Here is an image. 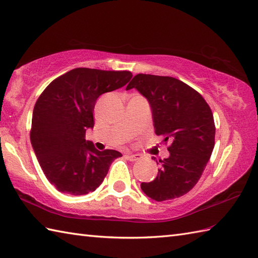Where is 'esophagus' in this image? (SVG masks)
Here are the masks:
<instances>
[{
  "instance_id": "obj_1",
  "label": "esophagus",
  "mask_w": 258,
  "mask_h": 258,
  "mask_svg": "<svg viewBox=\"0 0 258 258\" xmlns=\"http://www.w3.org/2000/svg\"><path fill=\"white\" fill-rule=\"evenodd\" d=\"M125 157L131 162H135V161L141 160V155H139V154H126Z\"/></svg>"
}]
</instances>
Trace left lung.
Here are the masks:
<instances>
[{
	"label": "left lung",
	"mask_w": 258,
	"mask_h": 258,
	"mask_svg": "<svg viewBox=\"0 0 258 258\" xmlns=\"http://www.w3.org/2000/svg\"><path fill=\"white\" fill-rule=\"evenodd\" d=\"M133 87L150 102L155 134L165 144L171 142L169 156L156 161L161 164L156 178L141 188L157 202L177 199L194 187L211 158L215 145L212 109L199 92L172 76L138 74L126 90Z\"/></svg>",
	"instance_id": "left-lung-1"
}]
</instances>
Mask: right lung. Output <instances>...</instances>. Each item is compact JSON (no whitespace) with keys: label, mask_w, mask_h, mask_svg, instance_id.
<instances>
[{"label":"right lung","mask_w":258,"mask_h":258,"mask_svg":"<svg viewBox=\"0 0 258 258\" xmlns=\"http://www.w3.org/2000/svg\"><path fill=\"white\" fill-rule=\"evenodd\" d=\"M130 71L78 68L52 81L37 98L32 116L31 143L46 178L57 190L71 195L94 191L109 165L122 154L97 151L85 141L94 126L98 96L124 86Z\"/></svg>","instance_id":"1"}]
</instances>
